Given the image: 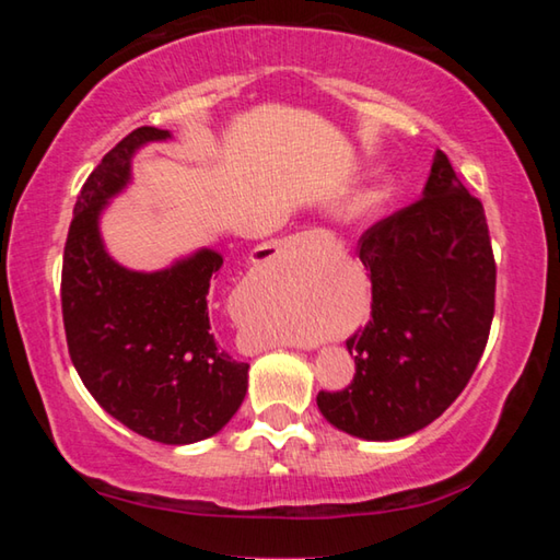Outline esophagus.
I'll return each mask as SVG.
<instances>
[{"instance_id":"34e87169","label":"esophagus","mask_w":560,"mask_h":560,"mask_svg":"<svg viewBox=\"0 0 560 560\" xmlns=\"http://www.w3.org/2000/svg\"><path fill=\"white\" fill-rule=\"evenodd\" d=\"M277 254H279V249H277Z\"/></svg>"}]
</instances>
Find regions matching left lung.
Instances as JSON below:
<instances>
[{"instance_id":"1","label":"left lung","mask_w":560,"mask_h":560,"mask_svg":"<svg viewBox=\"0 0 560 560\" xmlns=\"http://www.w3.org/2000/svg\"><path fill=\"white\" fill-rule=\"evenodd\" d=\"M422 195L358 240L371 320L346 340L353 381L316 397L353 438L385 442L428 428L467 387L489 340L497 261L485 207L442 150Z\"/></svg>"}]
</instances>
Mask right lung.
I'll use <instances>...</instances> for the list:
<instances>
[{
  "mask_svg": "<svg viewBox=\"0 0 560 560\" xmlns=\"http://www.w3.org/2000/svg\"><path fill=\"white\" fill-rule=\"evenodd\" d=\"M167 130L143 126L108 150L73 207L61 311L73 368L96 402L163 444L212 438L246 395L249 363L217 343L207 308L222 257L202 249L165 271H128L103 249L98 214L130 179V158Z\"/></svg>",
  "mask_w": 560,
  "mask_h": 560,
  "instance_id": "right-lung-1",
  "label": "right lung"
}]
</instances>
